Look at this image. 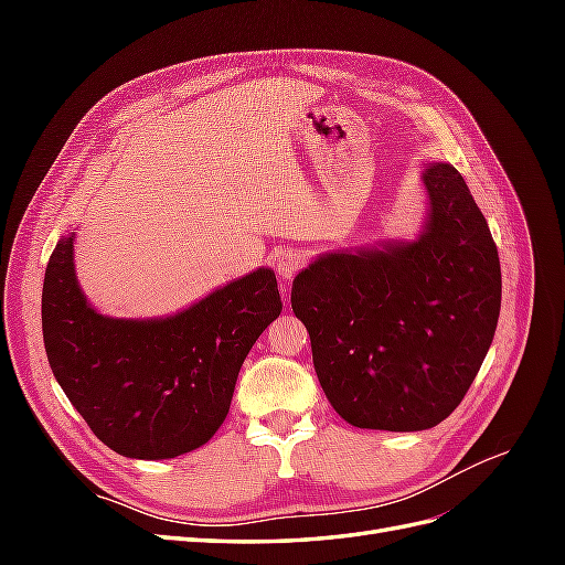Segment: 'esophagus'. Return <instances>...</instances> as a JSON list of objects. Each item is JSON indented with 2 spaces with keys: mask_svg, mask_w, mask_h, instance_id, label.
Instances as JSON below:
<instances>
[{
  "mask_svg": "<svg viewBox=\"0 0 565 565\" xmlns=\"http://www.w3.org/2000/svg\"><path fill=\"white\" fill-rule=\"evenodd\" d=\"M301 266H303V256L295 249H285L276 259V273L285 282L292 280Z\"/></svg>",
  "mask_w": 565,
  "mask_h": 565,
  "instance_id": "esophagus-1",
  "label": "esophagus"
}]
</instances>
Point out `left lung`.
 I'll return each instance as SVG.
<instances>
[{
  "mask_svg": "<svg viewBox=\"0 0 565 565\" xmlns=\"http://www.w3.org/2000/svg\"><path fill=\"white\" fill-rule=\"evenodd\" d=\"M417 241L322 254L292 285L324 396L358 429L422 431L465 398L492 344L502 270L488 221L448 162L422 172Z\"/></svg>",
  "mask_w": 565,
  "mask_h": 565,
  "instance_id": "obj_1",
  "label": "left lung"
}]
</instances>
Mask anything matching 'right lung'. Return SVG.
Masks as SVG:
<instances>
[{"label": "right lung", "instance_id": "1", "mask_svg": "<svg viewBox=\"0 0 565 565\" xmlns=\"http://www.w3.org/2000/svg\"><path fill=\"white\" fill-rule=\"evenodd\" d=\"M75 233L49 256L42 332L51 372L98 440L131 459H169L224 424L249 349L282 311L276 273L245 278L169 318L92 309L77 285Z\"/></svg>", "mask_w": 565, "mask_h": 565}]
</instances>
